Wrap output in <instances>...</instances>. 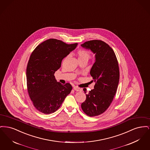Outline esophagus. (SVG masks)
Here are the masks:
<instances>
[{"instance_id": "1", "label": "esophagus", "mask_w": 150, "mask_h": 150, "mask_svg": "<svg viewBox=\"0 0 150 150\" xmlns=\"http://www.w3.org/2000/svg\"><path fill=\"white\" fill-rule=\"evenodd\" d=\"M74 89L77 92H81L82 91V89L80 88H79L78 86H74Z\"/></svg>"}]
</instances>
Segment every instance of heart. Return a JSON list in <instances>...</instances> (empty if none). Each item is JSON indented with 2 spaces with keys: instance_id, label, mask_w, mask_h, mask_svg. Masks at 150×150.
Returning a JSON list of instances; mask_svg holds the SVG:
<instances>
[{
  "instance_id": "1",
  "label": "heart",
  "mask_w": 150,
  "mask_h": 150,
  "mask_svg": "<svg viewBox=\"0 0 150 150\" xmlns=\"http://www.w3.org/2000/svg\"><path fill=\"white\" fill-rule=\"evenodd\" d=\"M78 55L79 59H82V58H86L89 59L90 57V54L88 50H80L78 52Z\"/></svg>"
}]
</instances>
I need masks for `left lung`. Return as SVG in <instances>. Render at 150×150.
Masks as SVG:
<instances>
[{"mask_svg": "<svg viewBox=\"0 0 150 150\" xmlns=\"http://www.w3.org/2000/svg\"><path fill=\"white\" fill-rule=\"evenodd\" d=\"M81 46L91 50L96 58L90 71L96 84L86 94L81 107L88 116H96L103 113L112 102L119 81V64L113 50L102 40L88 41ZM83 91L86 93V88Z\"/></svg>", "mask_w": 150, "mask_h": 150, "instance_id": "8db88e82", "label": "left lung"}]
</instances>
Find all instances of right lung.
<instances>
[{"label":"right lung","mask_w":150,"mask_h":150,"mask_svg":"<svg viewBox=\"0 0 150 150\" xmlns=\"http://www.w3.org/2000/svg\"><path fill=\"white\" fill-rule=\"evenodd\" d=\"M77 45L50 39L38 45L32 52L26 69L27 88L39 111L45 114L54 112L71 92V85L57 82L54 74L60 68L62 59Z\"/></svg>","instance_id":"obj_1"}]
</instances>
